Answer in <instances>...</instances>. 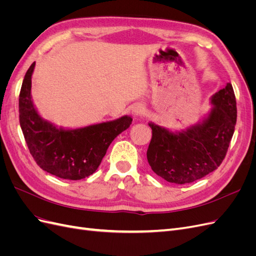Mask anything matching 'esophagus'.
Instances as JSON below:
<instances>
[{
  "mask_svg": "<svg viewBox=\"0 0 256 256\" xmlns=\"http://www.w3.org/2000/svg\"><path fill=\"white\" fill-rule=\"evenodd\" d=\"M144 112H145V108H144V106L141 104H134V106H132V109H131V113H132L134 118H138V116L143 115Z\"/></svg>",
  "mask_w": 256,
  "mask_h": 256,
  "instance_id": "obj_1",
  "label": "esophagus"
}]
</instances>
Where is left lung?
Instances as JSON below:
<instances>
[{"label":"left lung","instance_id":"8db88e82","mask_svg":"<svg viewBox=\"0 0 256 256\" xmlns=\"http://www.w3.org/2000/svg\"><path fill=\"white\" fill-rule=\"evenodd\" d=\"M212 109L198 122L172 131L150 122L152 141L147 160L152 171L168 182H193L214 172L226 157L234 134L237 108L233 86L216 92Z\"/></svg>","mask_w":256,"mask_h":256}]
</instances>
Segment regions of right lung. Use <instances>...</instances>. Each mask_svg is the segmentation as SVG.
<instances>
[{"label":"right lung","instance_id":"right-lung-1","mask_svg":"<svg viewBox=\"0 0 256 256\" xmlns=\"http://www.w3.org/2000/svg\"><path fill=\"white\" fill-rule=\"evenodd\" d=\"M30 66L19 95V120L26 142L36 164L44 171L63 180H79L96 172L108 147L129 128L132 118H122L81 128L58 127L42 118L33 102Z\"/></svg>","mask_w":256,"mask_h":256}]
</instances>
